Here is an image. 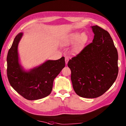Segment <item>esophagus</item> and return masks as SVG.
Instances as JSON below:
<instances>
[{"label":"esophagus","instance_id":"34e87169","mask_svg":"<svg viewBox=\"0 0 126 126\" xmlns=\"http://www.w3.org/2000/svg\"><path fill=\"white\" fill-rule=\"evenodd\" d=\"M68 61H69V58H68V57H65V62H66V64L68 63Z\"/></svg>","mask_w":126,"mask_h":126}]
</instances>
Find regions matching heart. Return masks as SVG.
Returning a JSON list of instances; mask_svg holds the SVG:
<instances>
[{"label": "heart", "instance_id": "b5f03b06", "mask_svg": "<svg viewBox=\"0 0 126 126\" xmlns=\"http://www.w3.org/2000/svg\"><path fill=\"white\" fill-rule=\"evenodd\" d=\"M86 40L87 36L85 34L83 33L80 36V33L76 32L67 37L64 39L63 45L64 46H69L75 44L72 48V51L77 52L81 48L82 46L86 43Z\"/></svg>", "mask_w": 126, "mask_h": 126}]
</instances>
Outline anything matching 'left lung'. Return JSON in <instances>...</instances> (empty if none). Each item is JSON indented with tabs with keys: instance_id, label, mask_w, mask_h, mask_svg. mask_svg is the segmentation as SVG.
Segmentation results:
<instances>
[{
	"instance_id": "8db88e82",
	"label": "left lung",
	"mask_w": 126,
	"mask_h": 126,
	"mask_svg": "<svg viewBox=\"0 0 126 126\" xmlns=\"http://www.w3.org/2000/svg\"><path fill=\"white\" fill-rule=\"evenodd\" d=\"M91 28L94 34L92 43L68 63L75 93L87 98L106 93L118 74V52L110 34L97 25Z\"/></svg>"
}]
</instances>
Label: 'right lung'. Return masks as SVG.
I'll return each instance as SVG.
<instances>
[{"label":"right lung","instance_id":"right-lung-1","mask_svg":"<svg viewBox=\"0 0 126 126\" xmlns=\"http://www.w3.org/2000/svg\"><path fill=\"white\" fill-rule=\"evenodd\" d=\"M22 33L15 38L7 57V77L10 85L21 96L29 100L45 98L50 94L54 79L65 66L64 57L48 60L39 67L25 71L19 63L18 45Z\"/></svg>","mask_w":126,"mask_h":126}]
</instances>
